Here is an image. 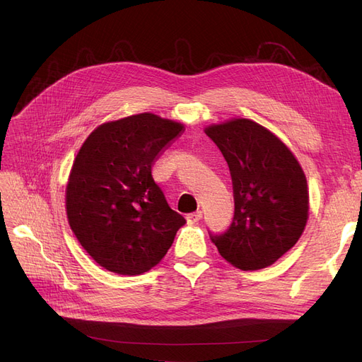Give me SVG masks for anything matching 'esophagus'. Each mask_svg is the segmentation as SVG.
Segmentation results:
<instances>
[{
  "mask_svg": "<svg viewBox=\"0 0 362 362\" xmlns=\"http://www.w3.org/2000/svg\"><path fill=\"white\" fill-rule=\"evenodd\" d=\"M202 218V211H196V213H192L187 216V221L190 223H194V222H199Z\"/></svg>",
  "mask_w": 362,
  "mask_h": 362,
  "instance_id": "obj_1",
  "label": "esophagus"
}]
</instances>
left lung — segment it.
<instances>
[{
  "label": "left lung",
  "mask_w": 362,
  "mask_h": 362,
  "mask_svg": "<svg viewBox=\"0 0 362 362\" xmlns=\"http://www.w3.org/2000/svg\"><path fill=\"white\" fill-rule=\"evenodd\" d=\"M233 178L234 217L223 234H210L218 254L242 270L273 264L302 235L308 187L298 160L269 129L234 119L205 129Z\"/></svg>",
  "instance_id": "8db88e82"
}]
</instances>
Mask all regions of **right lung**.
Segmentation results:
<instances>
[{
    "mask_svg": "<svg viewBox=\"0 0 362 362\" xmlns=\"http://www.w3.org/2000/svg\"><path fill=\"white\" fill-rule=\"evenodd\" d=\"M182 128L152 113L128 116L98 127L76 154L66 187L68 221L104 269L148 272L185 223L152 178V163Z\"/></svg>",
    "mask_w": 362,
    "mask_h": 362,
    "instance_id": "right-lung-1",
    "label": "right lung"
}]
</instances>
